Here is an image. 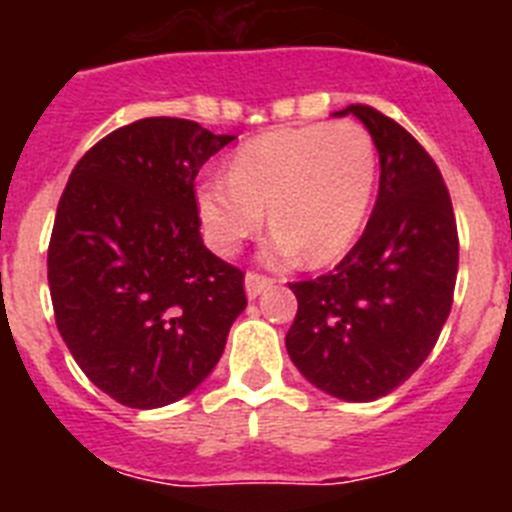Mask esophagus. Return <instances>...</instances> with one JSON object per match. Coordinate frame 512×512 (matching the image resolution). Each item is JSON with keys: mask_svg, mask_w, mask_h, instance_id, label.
<instances>
[{"mask_svg": "<svg viewBox=\"0 0 512 512\" xmlns=\"http://www.w3.org/2000/svg\"><path fill=\"white\" fill-rule=\"evenodd\" d=\"M271 284H274V279L266 277V274H259V271H248V274H246V295L253 300V297H259L266 287H271Z\"/></svg>", "mask_w": 512, "mask_h": 512, "instance_id": "esophagus-1", "label": "esophagus"}]
</instances>
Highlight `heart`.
<instances>
[{
	"instance_id": "1",
	"label": "heart",
	"mask_w": 512,
	"mask_h": 512,
	"mask_svg": "<svg viewBox=\"0 0 512 512\" xmlns=\"http://www.w3.org/2000/svg\"><path fill=\"white\" fill-rule=\"evenodd\" d=\"M374 182L372 135L351 120L315 122L243 143L228 176L210 174L197 184V207L220 253L238 251L261 228L266 207L271 261L305 253L310 264H325L359 233Z\"/></svg>"
}]
</instances>
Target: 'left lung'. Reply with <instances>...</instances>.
<instances>
[{
	"label": "left lung",
	"instance_id": "left-lung-1",
	"mask_svg": "<svg viewBox=\"0 0 512 512\" xmlns=\"http://www.w3.org/2000/svg\"><path fill=\"white\" fill-rule=\"evenodd\" d=\"M379 153L372 217L341 264L292 282L289 359L307 382L348 402L390 395L425 361L451 312L459 233L436 161L400 122L351 104Z\"/></svg>",
	"mask_w": 512,
	"mask_h": 512
}]
</instances>
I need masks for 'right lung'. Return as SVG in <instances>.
<instances>
[{"instance_id": "1", "label": "right lung", "mask_w": 512, "mask_h": 512, "mask_svg": "<svg viewBox=\"0 0 512 512\" xmlns=\"http://www.w3.org/2000/svg\"><path fill=\"white\" fill-rule=\"evenodd\" d=\"M230 140L182 117H146L94 143L63 189L48 246L58 333L120 405L189 395L246 310V274L205 248L194 194Z\"/></svg>"}]
</instances>
